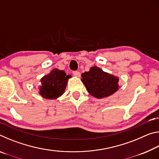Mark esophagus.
Segmentation results:
<instances>
[{
  "mask_svg": "<svg viewBox=\"0 0 159 159\" xmlns=\"http://www.w3.org/2000/svg\"><path fill=\"white\" fill-rule=\"evenodd\" d=\"M73 74L75 76H76V77H80V72L79 71H73Z\"/></svg>",
  "mask_w": 159,
  "mask_h": 159,
  "instance_id": "34e87169",
  "label": "esophagus"
}]
</instances>
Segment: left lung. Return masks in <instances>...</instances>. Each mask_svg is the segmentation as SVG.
Returning <instances> with one entry per match:
<instances>
[{"label":"left lung","mask_w":159,"mask_h":159,"mask_svg":"<svg viewBox=\"0 0 159 159\" xmlns=\"http://www.w3.org/2000/svg\"><path fill=\"white\" fill-rule=\"evenodd\" d=\"M81 81L88 92L96 98H107L119 88L118 77L111 75L98 66H93L90 71L81 74Z\"/></svg>","instance_id":"1"}]
</instances>
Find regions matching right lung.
<instances>
[{
  "label": "right lung",
  "instance_id": "add662e5",
  "mask_svg": "<svg viewBox=\"0 0 159 159\" xmlns=\"http://www.w3.org/2000/svg\"><path fill=\"white\" fill-rule=\"evenodd\" d=\"M71 77V75H66L62 70L54 69L41 79L39 93L45 99H57L64 94L67 82Z\"/></svg>",
  "mask_w": 159,
  "mask_h": 159
}]
</instances>
